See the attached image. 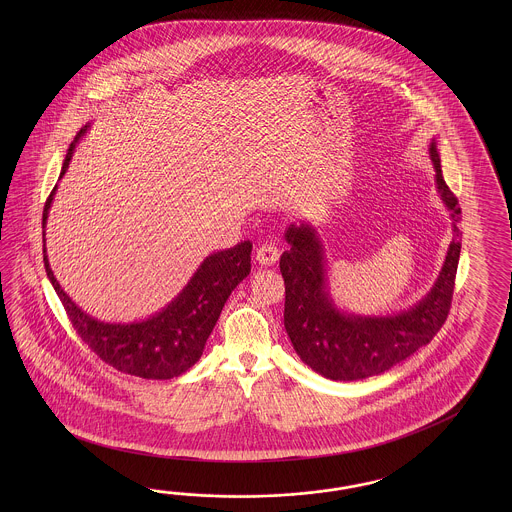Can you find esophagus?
<instances>
[{
	"mask_svg": "<svg viewBox=\"0 0 512 512\" xmlns=\"http://www.w3.org/2000/svg\"><path fill=\"white\" fill-rule=\"evenodd\" d=\"M255 259L263 266H272V264L278 263L279 249L274 244H263L261 248L257 249Z\"/></svg>",
	"mask_w": 512,
	"mask_h": 512,
	"instance_id": "obj_1",
	"label": "esophagus"
}]
</instances>
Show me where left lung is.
<instances>
[{
	"label": "left lung",
	"mask_w": 512,
	"mask_h": 512,
	"mask_svg": "<svg viewBox=\"0 0 512 512\" xmlns=\"http://www.w3.org/2000/svg\"><path fill=\"white\" fill-rule=\"evenodd\" d=\"M428 152L435 186L452 219V242L434 287L409 310L394 315L341 311L330 295L325 248L317 229L300 221L285 231L291 249L279 259L285 281L283 323L296 355L326 379L358 381L387 372L428 345L447 321L462 249V233L456 227L462 210L445 184L435 140Z\"/></svg>",
	"instance_id": "obj_1"
}]
</instances>
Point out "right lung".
<instances>
[{
  "mask_svg": "<svg viewBox=\"0 0 512 512\" xmlns=\"http://www.w3.org/2000/svg\"><path fill=\"white\" fill-rule=\"evenodd\" d=\"M88 127L90 125H84L71 142L63 159L60 178L69 169L78 140L84 137ZM56 189L58 184L45 202L43 229L47 227L48 210ZM251 248V242L244 240L234 248L208 255L176 298H172L163 310L135 323H105L80 310L54 278L45 246L43 261L69 321L97 357L118 372L142 379H172L187 372L201 358L227 298L251 272Z\"/></svg>",
  "mask_w": 512,
  "mask_h": 512,
  "instance_id": "add662e5",
  "label": "right lung"
}]
</instances>
